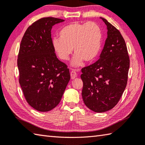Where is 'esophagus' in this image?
I'll return each mask as SVG.
<instances>
[{"mask_svg":"<svg viewBox=\"0 0 145 145\" xmlns=\"http://www.w3.org/2000/svg\"><path fill=\"white\" fill-rule=\"evenodd\" d=\"M70 76H71V78L72 79H74L75 78H76L77 76V74H76V72H75V70H72L70 72Z\"/></svg>","mask_w":145,"mask_h":145,"instance_id":"34e87169","label":"esophagus"}]
</instances>
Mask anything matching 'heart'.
Masks as SVG:
<instances>
[{
	"label": "heart",
	"instance_id": "heart-1",
	"mask_svg": "<svg viewBox=\"0 0 145 145\" xmlns=\"http://www.w3.org/2000/svg\"><path fill=\"white\" fill-rule=\"evenodd\" d=\"M59 38H54L53 49L59 59L67 61L72 53L73 67H80L84 61L90 63L97 59L101 49L103 32L94 22H74L64 26L59 32Z\"/></svg>",
	"mask_w": 145,
	"mask_h": 145
}]
</instances>
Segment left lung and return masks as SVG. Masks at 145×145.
Listing matches in <instances>:
<instances>
[{"instance_id": "1", "label": "left lung", "mask_w": 145, "mask_h": 145, "mask_svg": "<svg viewBox=\"0 0 145 145\" xmlns=\"http://www.w3.org/2000/svg\"><path fill=\"white\" fill-rule=\"evenodd\" d=\"M107 25V38L100 58L82 69L84 103L95 112L112 109L126 87L129 57L125 41L118 29L101 18Z\"/></svg>"}]
</instances>
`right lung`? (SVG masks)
<instances>
[{
	"label": "right lung",
	"mask_w": 145,
	"mask_h": 145,
	"mask_svg": "<svg viewBox=\"0 0 145 145\" xmlns=\"http://www.w3.org/2000/svg\"><path fill=\"white\" fill-rule=\"evenodd\" d=\"M63 21L52 17L38 20L25 31L20 44V86L27 103L40 112L57 106L70 79L67 65L56 57L51 35L53 25Z\"/></svg>",
	"instance_id": "obj_1"
}]
</instances>
